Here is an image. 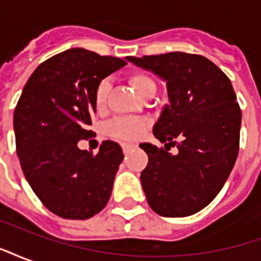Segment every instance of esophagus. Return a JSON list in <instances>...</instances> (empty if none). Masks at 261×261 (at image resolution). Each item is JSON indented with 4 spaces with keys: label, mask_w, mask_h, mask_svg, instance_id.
Instances as JSON below:
<instances>
[{
    "label": "esophagus",
    "mask_w": 261,
    "mask_h": 261,
    "mask_svg": "<svg viewBox=\"0 0 261 261\" xmlns=\"http://www.w3.org/2000/svg\"><path fill=\"white\" fill-rule=\"evenodd\" d=\"M121 147H123V151H124V153H128L131 149L134 148V145H133V144H123Z\"/></svg>",
    "instance_id": "obj_1"
}]
</instances>
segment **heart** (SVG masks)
Listing matches in <instances>:
<instances>
[{"mask_svg":"<svg viewBox=\"0 0 261 261\" xmlns=\"http://www.w3.org/2000/svg\"><path fill=\"white\" fill-rule=\"evenodd\" d=\"M128 84L141 97L149 93H155V81L142 71H134L128 75ZM110 86L106 81H102L95 91V105L97 110H103L108 103ZM147 130V121L137 117H117L106 125V134L121 141H136Z\"/></svg>","mask_w":261,"mask_h":261,"instance_id":"b5f03b06","label":"heart"}]
</instances>
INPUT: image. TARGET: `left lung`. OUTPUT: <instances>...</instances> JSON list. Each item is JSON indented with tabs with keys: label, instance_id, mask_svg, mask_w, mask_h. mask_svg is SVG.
<instances>
[{
	"label": "left lung",
	"instance_id": "obj_1",
	"mask_svg": "<svg viewBox=\"0 0 261 261\" xmlns=\"http://www.w3.org/2000/svg\"><path fill=\"white\" fill-rule=\"evenodd\" d=\"M127 60L164 78L170 100L152 130L165 148L140 145L148 155L141 172L148 204L162 217L198 213L221 192L239 152L242 112L230 80L200 54Z\"/></svg>",
	"mask_w": 261,
	"mask_h": 261
}]
</instances>
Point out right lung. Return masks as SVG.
<instances>
[{
    "label": "right lung",
    "instance_id": "right-lung-1",
    "mask_svg": "<svg viewBox=\"0 0 261 261\" xmlns=\"http://www.w3.org/2000/svg\"><path fill=\"white\" fill-rule=\"evenodd\" d=\"M127 61L69 48L43 61L26 82L14 112L16 153L26 180L43 205L65 219H88L106 207L123 161L117 142L93 155L78 141L96 112L100 81Z\"/></svg>",
    "mask_w": 261,
    "mask_h": 261
}]
</instances>
